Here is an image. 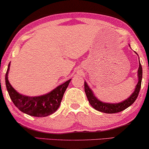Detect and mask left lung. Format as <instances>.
<instances>
[{
    "mask_svg": "<svg viewBox=\"0 0 149 149\" xmlns=\"http://www.w3.org/2000/svg\"><path fill=\"white\" fill-rule=\"evenodd\" d=\"M137 54V53H136ZM140 62V61H139ZM138 76H139V81L137 84L136 87L135 88L134 92L132 93V94L128 99L118 104H108L102 102L97 100L94 96V94L92 93V91L90 90V88L86 84V82H84V89H85V92L86 96L88 97L89 102L91 104V106L93 108H95L96 110H98L100 112L107 113V114H114V113L120 112L121 111L125 110L126 108L129 107L134 102L137 97L139 96L140 90L141 88V81L142 77H143V69L141 63H139V68L138 70Z\"/></svg>",
    "mask_w": 149,
    "mask_h": 149,
    "instance_id": "1",
    "label": "left lung"
}]
</instances>
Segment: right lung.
Instances as JSON below:
<instances>
[{
  "mask_svg": "<svg viewBox=\"0 0 149 149\" xmlns=\"http://www.w3.org/2000/svg\"><path fill=\"white\" fill-rule=\"evenodd\" d=\"M10 63L5 75L6 87L11 100L21 112L35 117H45L53 114L60 106L62 97L70 84L71 79L44 96L29 97L19 94L8 80Z\"/></svg>",
  "mask_w": 149,
  "mask_h": 149,
  "instance_id": "obj_1",
  "label": "right lung"
}]
</instances>
